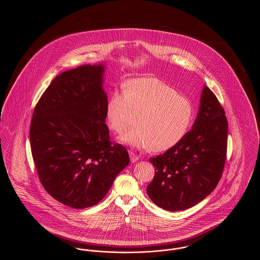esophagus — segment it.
Listing matches in <instances>:
<instances>
[{"label": "esophagus", "mask_w": 260, "mask_h": 260, "mask_svg": "<svg viewBox=\"0 0 260 260\" xmlns=\"http://www.w3.org/2000/svg\"><path fill=\"white\" fill-rule=\"evenodd\" d=\"M129 157H131V161L134 164L139 160V157L136 156V154L133 152H129Z\"/></svg>", "instance_id": "obj_1"}]
</instances>
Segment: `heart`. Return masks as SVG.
Wrapping results in <instances>:
<instances>
[{"mask_svg":"<svg viewBox=\"0 0 260 260\" xmlns=\"http://www.w3.org/2000/svg\"><path fill=\"white\" fill-rule=\"evenodd\" d=\"M133 112L137 113L136 126L120 140L133 148L154 152L178 144L194 121L191 101L152 77L134 79L124 85V91L112 92L106 104V118L114 132H124Z\"/></svg>","mask_w":260,"mask_h":260,"instance_id":"1","label":"heart"}]
</instances>
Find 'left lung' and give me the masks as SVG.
<instances>
[{
	"label": "left lung",
	"instance_id": "left-lung-1",
	"mask_svg": "<svg viewBox=\"0 0 260 260\" xmlns=\"http://www.w3.org/2000/svg\"><path fill=\"white\" fill-rule=\"evenodd\" d=\"M228 124L214 93L204 86L198 115L184 138L151 158L155 176L147 186L151 201L169 211L187 210L215 189L226 160Z\"/></svg>",
	"mask_w": 260,
	"mask_h": 260
}]
</instances>
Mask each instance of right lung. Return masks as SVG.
Here are the masks:
<instances>
[{"instance_id":"add662e5","label":"right lung","mask_w":260,"mask_h":260,"mask_svg":"<svg viewBox=\"0 0 260 260\" xmlns=\"http://www.w3.org/2000/svg\"><path fill=\"white\" fill-rule=\"evenodd\" d=\"M104 72L100 62L58 75L31 121L30 145L41 183L73 209L99 203L129 162L126 149L109 140Z\"/></svg>"}]
</instances>
